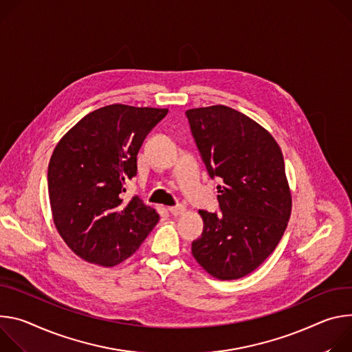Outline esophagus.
<instances>
[{"label": "esophagus", "instance_id": "esophagus-1", "mask_svg": "<svg viewBox=\"0 0 352 352\" xmlns=\"http://www.w3.org/2000/svg\"><path fill=\"white\" fill-rule=\"evenodd\" d=\"M184 211H186V208L183 207V206H176V207H169V212L172 214V215H175V217H179V215H182V214H184Z\"/></svg>", "mask_w": 352, "mask_h": 352}]
</instances>
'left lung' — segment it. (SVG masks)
I'll use <instances>...</instances> for the list:
<instances>
[{
	"mask_svg": "<svg viewBox=\"0 0 352 352\" xmlns=\"http://www.w3.org/2000/svg\"><path fill=\"white\" fill-rule=\"evenodd\" d=\"M208 175L219 177L221 215L200 210L204 228L191 253L218 280L254 271L281 241L292 199L281 148L246 114L223 106L186 111Z\"/></svg>",
	"mask_w": 352,
	"mask_h": 352,
	"instance_id": "obj_1",
	"label": "left lung"
}]
</instances>
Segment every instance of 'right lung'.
I'll return each mask as SVG.
<instances>
[{"instance_id":"add662e5","label":"right lung","mask_w":352,"mask_h":352,"mask_svg":"<svg viewBox=\"0 0 352 352\" xmlns=\"http://www.w3.org/2000/svg\"><path fill=\"white\" fill-rule=\"evenodd\" d=\"M168 109L109 104L78 122L57 144L49 164L54 225L67 246L88 263L113 267L137 252L160 215L126 182L137 155Z\"/></svg>"}]
</instances>
